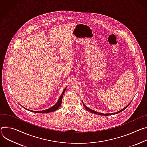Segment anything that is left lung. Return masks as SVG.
<instances>
[{
    "label": "left lung",
    "mask_w": 147,
    "mask_h": 147,
    "mask_svg": "<svg viewBox=\"0 0 147 147\" xmlns=\"http://www.w3.org/2000/svg\"><path fill=\"white\" fill-rule=\"evenodd\" d=\"M130 104V103L125 107H124L123 109H122V110H120L119 111H117V112H116V113H107V114H103V113H99V112H97V111H94V110H91L90 109H89V108H88L86 106H85V104L83 103V105H84V106L85 107V109L87 110V111H89V112H90V113H94V114H96V115H102V116H110V115H115V114H117V113H120L121 111H123L124 110H125L128 106H129V105Z\"/></svg>",
    "instance_id": "left-lung-1"
}]
</instances>
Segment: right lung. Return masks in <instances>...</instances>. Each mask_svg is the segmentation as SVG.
Instances as JSON below:
<instances>
[{
  "label": "right lung",
  "mask_w": 147,
  "mask_h": 147,
  "mask_svg": "<svg viewBox=\"0 0 147 147\" xmlns=\"http://www.w3.org/2000/svg\"><path fill=\"white\" fill-rule=\"evenodd\" d=\"M65 90H66V88H65V89L63 90V91L62 94L61 95V96H60V97H59V99L58 101L57 102V103L54 106H53V107H51V108L48 109H47V110H42V111H32V110H30V111H32V112H34V113H47L52 112V111H54L57 110L60 107V106H61V105L63 94V93H64ZM24 109H26V108H24Z\"/></svg>",
  "instance_id": "add662e5"
}]
</instances>
